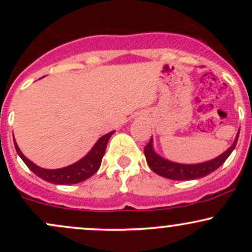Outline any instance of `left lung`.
<instances>
[{
  "label": "left lung",
  "instance_id": "left-lung-1",
  "mask_svg": "<svg viewBox=\"0 0 252 252\" xmlns=\"http://www.w3.org/2000/svg\"><path fill=\"white\" fill-rule=\"evenodd\" d=\"M238 136L239 130L230 148H227L222 154L212 158V160L205 161V162L200 163L186 164L167 160V158H162V156L158 155L155 152L154 144H153V137L150 138L149 143L144 147V156H146L147 163L149 164L150 169L158 175L170 179V180H194V179H200L211 174V173L218 169L226 161V158L235 149L237 141H238Z\"/></svg>",
  "mask_w": 252,
  "mask_h": 252
}]
</instances>
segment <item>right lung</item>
<instances>
[{"instance_id": "right-lung-1", "label": "right lung", "mask_w": 252, "mask_h": 252, "mask_svg": "<svg viewBox=\"0 0 252 252\" xmlns=\"http://www.w3.org/2000/svg\"><path fill=\"white\" fill-rule=\"evenodd\" d=\"M114 132L115 130L102 136L100 138H98V141L94 143V146L92 147L91 150L84 158H80L79 161L70 164V166H66L58 169H46L42 168V167L36 166L35 163L32 162L30 158H27L22 154V152L20 150L15 140H14V144H15L16 153L22 158L26 166L34 174L41 178L42 180L56 185H74L91 178L94 173H97V170L100 167V163H102L103 156L105 154L106 144H108L110 137H111V135Z\"/></svg>"}]
</instances>
